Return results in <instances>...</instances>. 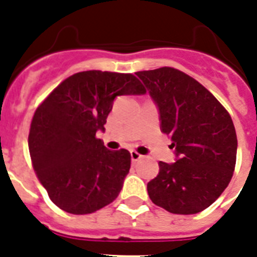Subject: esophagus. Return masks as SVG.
I'll list each match as a JSON object with an SVG mask.
<instances>
[{
	"mask_svg": "<svg viewBox=\"0 0 257 257\" xmlns=\"http://www.w3.org/2000/svg\"><path fill=\"white\" fill-rule=\"evenodd\" d=\"M131 159H132V161H139L143 159V156L136 151H131Z\"/></svg>",
	"mask_w": 257,
	"mask_h": 257,
	"instance_id": "1",
	"label": "esophagus"
}]
</instances>
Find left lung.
Here are the masks:
<instances>
[{
	"label": "left lung",
	"mask_w": 257,
	"mask_h": 257,
	"mask_svg": "<svg viewBox=\"0 0 257 257\" xmlns=\"http://www.w3.org/2000/svg\"><path fill=\"white\" fill-rule=\"evenodd\" d=\"M136 74L159 108L161 132L176 155L173 164L159 163V175L147 185L149 197L171 213H199L215 203L235 171L231 116L208 89L175 68Z\"/></svg>",
	"instance_id": "1"
}]
</instances>
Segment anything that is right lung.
<instances>
[{"label": "right lung", "instance_id": "1", "mask_svg": "<svg viewBox=\"0 0 257 257\" xmlns=\"http://www.w3.org/2000/svg\"><path fill=\"white\" fill-rule=\"evenodd\" d=\"M144 93L133 74L86 70L64 80L36 109L30 157L40 183L62 211L93 213L118 196L131 153L109 151L96 133L105 131L117 96Z\"/></svg>", "mask_w": 257, "mask_h": 257}]
</instances>
